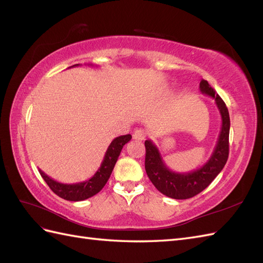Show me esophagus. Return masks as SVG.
Listing matches in <instances>:
<instances>
[{"instance_id": "obj_1", "label": "esophagus", "mask_w": 263, "mask_h": 263, "mask_svg": "<svg viewBox=\"0 0 263 263\" xmlns=\"http://www.w3.org/2000/svg\"><path fill=\"white\" fill-rule=\"evenodd\" d=\"M133 137H134L135 140H138V141L145 140V138H146V132L144 129H141V128L136 129V130H135L134 135H133Z\"/></svg>"}]
</instances>
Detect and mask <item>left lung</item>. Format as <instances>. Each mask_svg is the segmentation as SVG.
I'll use <instances>...</instances> for the list:
<instances>
[{
	"instance_id": "obj_1",
	"label": "left lung",
	"mask_w": 263,
	"mask_h": 263,
	"mask_svg": "<svg viewBox=\"0 0 263 263\" xmlns=\"http://www.w3.org/2000/svg\"><path fill=\"white\" fill-rule=\"evenodd\" d=\"M200 91L202 94L215 100L221 116V128L218 140L208 162L194 171L186 173L174 172L166 166L160 151L154 142L149 139L145 141V169L148 178L159 192L176 200H186L201 193L218 176L228 159L230 128L228 108L225 102L206 80L201 81Z\"/></svg>"
}]
</instances>
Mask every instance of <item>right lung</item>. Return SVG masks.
I'll use <instances>...</instances> for the list:
<instances>
[{"instance_id": "right-lung-1", "label": "right lung", "mask_w": 263, "mask_h": 263, "mask_svg": "<svg viewBox=\"0 0 263 263\" xmlns=\"http://www.w3.org/2000/svg\"><path fill=\"white\" fill-rule=\"evenodd\" d=\"M77 66L79 65H74L72 67H77ZM130 139H132V135L129 134L114 138L106 150L104 159H103V161L101 163V166L98 169V171L94 173V176L86 181L72 183V184L60 183L47 176V174L41 169L38 171L41 173L43 179L46 181L47 184H48V186L53 191V193L63 198V200L73 201V202L84 201L86 198H89L99 193L100 191L104 187L107 180L110 177V174H112V171L114 169L119 155H121L123 147Z\"/></svg>"}]
</instances>
